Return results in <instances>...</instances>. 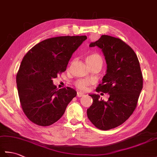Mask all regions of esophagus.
I'll list each match as a JSON object with an SVG mask.
<instances>
[{"instance_id": "obj_1", "label": "esophagus", "mask_w": 157, "mask_h": 157, "mask_svg": "<svg viewBox=\"0 0 157 157\" xmlns=\"http://www.w3.org/2000/svg\"><path fill=\"white\" fill-rule=\"evenodd\" d=\"M84 95V93H82V92H77V96L78 97H82V96H83Z\"/></svg>"}]
</instances>
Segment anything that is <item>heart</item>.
Here are the masks:
<instances>
[{
  "label": "heart",
  "mask_w": 157,
  "mask_h": 157,
  "mask_svg": "<svg viewBox=\"0 0 157 157\" xmlns=\"http://www.w3.org/2000/svg\"><path fill=\"white\" fill-rule=\"evenodd\" d=\"M86 60L89 65L95 64V63H100V64H101L102 65L103 63V60L101 56L98 54H96V53H93V54L88 55L87 57H86ZM91 84L92 82L90 80V79H81L77 81L75 83V85L78 89L80 90L85 91L87 90L88 86Z\"/></svg>",
  "instance_id": "1"
}]
</instances>
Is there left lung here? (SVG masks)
Instances as JSON below:
<instances>
[{
  "label": "left lung",
  "instance_id": "obj_1",
  "mask_svg": "<svg viewBox=\"0 0 157 157\" xmlns=\"http://www.w3.org/2000/svg\"><path fill=\"white\" fill-rule=\"evenodd\" d=\"M90 47L102 50L107 69L97 92L108 93V101L98 94H90L92 105L87 115L93 125L102 130L115 128L128 119L135 110L143 87V78L138 59L133 49L121 39L102 35Z\"/></svg>",
  "mask_w": 157,
  "mask_h": 157
}]
</instances>
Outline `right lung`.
I'll return each instance as SVG.
<instances>
[{
  "label": "right lung",
  "instance_id": "1",
  "mask_svg": "<svg viewBox=\"0 0 157 157\" xmlns=\"http://www.w3.org/2000/svg\"><path fill=\"white\" fill-rule=\"evenodd\" d=\"M86 36H59L44 40L27 52L17 73L16 82L21 107L32 122L48 126L64 114L74 89H56L52 79L64 72Z\"/></svg>",
  "mask_w": 157,
  "mask_h": 157
}]
</instances>
